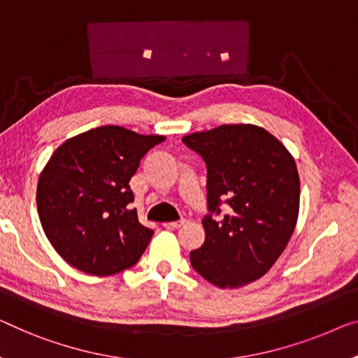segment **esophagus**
Returning a JSON list of instances; mask_svg holds the SVG:
<instances>
[{
    "instance_id": "esophagus-1",
    "label": "esophagus",
    "mask_w": 358,
    "mask_h": 358,
    "mask_svg": "<svg viewBox=\"0 0 358 358\" xmlns=\"http://www.w3.org/2000/svg\"><path fill=\"white\" fill-rule=\"evenodd\" d=\"M185 222H165L164 223V228H167V230H178L180 227H183Z\"/></svg>"
}]
</instances>
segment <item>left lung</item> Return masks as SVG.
<instances>
[{
    "mask_svg": "<svg viewBox=\"0 0 358 358\" xmlns=\"http://www.w3.org/2000/svg\"><path fill=\"white\" fill-rule=\"evenodd\" d=\"M207 165L204 244L189 260L217 287L246 286L278 260L294 233L301 183L294 157L262 127L220 125L183 136ZM229 204L220 222L211 218Z\"/></svg>",
    "mask_w": 358,
    "mask_h": 358,
    "instance_id": "obj_1",
    "label": "left lung"
}]
</instances>
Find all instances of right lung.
<instances>
[{
	"instance_id": "obj_1",
	"label": "right lung",
	"mask_w": 358,
	"mask_h": 358,
	"mask_svg": "<svg viewBox=\"0 0 358 358\" xmlns=\"http://www.w3.org/2000/svg\"><path fill=\"white\" fill-rule=\"evenodd\" d=\"M165 136L104 125L69 138L52 152L36 186L46 238L77 270L109 276L135 265L154 231L131 209L130 178Z\"/></svg>"
}]
</instances>
